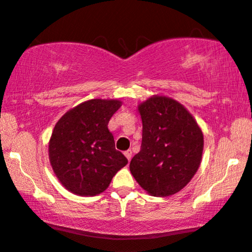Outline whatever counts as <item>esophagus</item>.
Masks as SVG:
<instances>
[{
  "instance_id": "1",
  "label": "esophagus",
  "mask_w": 252,
  "mask_h": 252,
  "mask_svg": "<svg viewBox=\"0 0 252 252\" xmlns=\"http://www.w3.org/2000/svg\"><path fill=\"white\" fill-rule=\"evenodd\" d=\"M124 155H125V157L127 158V160H128V161L130 159H132V151H130V150L125 151V152H124Z\"/></svg>"
}]
</instances>
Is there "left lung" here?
Returning <instances> with one entry per match:
<instances>
[{"label": "left lung", "mask_w": 252, "mask_h": 252, "mask_svg": "<svg viewBox=\"0 0 252 252\" xmlns=\"http://www.w3.org/2000/svg\"><path fill=\"white\" fill-rule=\"evenodd\" d=\"M141 150L129 163L142 189L155 196L181 191L198 170L203 135L191 114L177 101L153 96L138 105Z\"/></svg>", "instance_id": "left-lung-1"}]
</instances>
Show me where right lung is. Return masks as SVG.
Here are the masks:
<instances>
[{"label":"right lung","instance_id":"right-lung-1","mask_svg":"<svg viewBox=\"0 0 252 252\" xmlns=\"http://www.w3.org/2000/svg\"><path fill=\"white\" fill-rule=\"evenodd\" d=\"M120 105L118 100L86 101L64 114L54 127L49 144L51 165L61 184L75 194H100L128 162L116 150L108 129Z\"/></svg>","mask_w":252,"mask_h":252}]
</instances>
